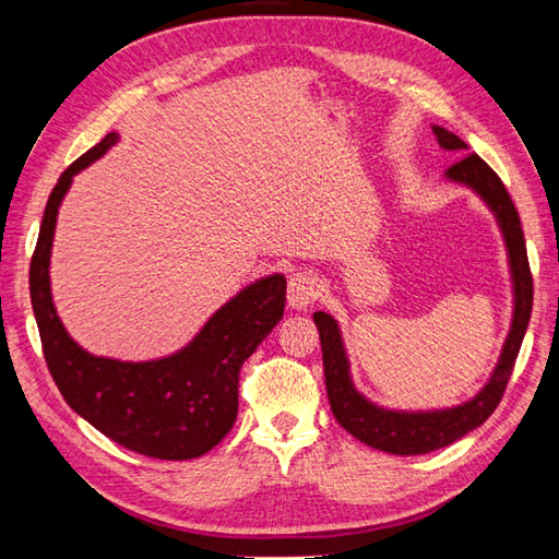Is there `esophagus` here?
<instances>
[{"mask_svg":"<svg viewBox=\"0 0 559 559\" xmlns=\"http://www.w3.org/2000/svg\"><path fill=\"white\" fill-rule=\"evenodd\" d=\"M319 295H322V278L314 271H298L288 281V305L293 310L305 312Z\"/></svg>","mask_w":559,"mask_h":559,"instance_id":"obj_1","label":"esophagus"}]
</instances>
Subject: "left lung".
Listing matches in <instances>:
<instances>
[{"label": "left lung", "mask_w": 559, "mask_h": 559, "mask_svg": "<svg viewBox=\"0 0 559 559\" xmlns=\"http://www.w3.org/2000/svg\"><path fill=\"white\" fill-rule=\"evenodd\" d=\"M437 144L444 151H466V141L456 134L447 132L444 127H432ZM444 180L468 187L476 192L485 206L492 211V216L500 225L504 237L509 273H512V290H514V310L509 334L497 360L495 370L488 382L476 396L459 403L451 408L435 411H396L384 408L379 403L367 399L362 391L355 389L350 374V360L338 322L326 312H314V324L319 329V341H322V358H324V377H326V394L334 418L343 430H348L362 444L386 451L396 456H415L427 454V451L442 449L454 444L456 439L466 437L471 430L490 418L497 403L502 401L509 377H512L521 341L528 329L531 307H533V278L526 257V240L521 230L519 213L514 201L509 197L507 187L500 177L476 153H468L459 163L451 165L444 173Z\"/></svg>", "instance_id": "obj_1"}]
</instances>
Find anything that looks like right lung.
<instances>
[{"mask_svg":"<svg viewBox=\"0 0 559 559\" xmlns=\"http://www.w3.org/2000/svg\"><path fill=\"white\" fill-rule=\"evenodd\" d=\"M120 134L110 132L59 177L31 259V302L45 362L57 389L83 420L112 442L151 459L204 456L237 418V379L286 307V276L257 278L211 314L199 334L158 360H115L93 355L69 336L50 290V257L57 213L71 180L105 156Z\"/></svg>","mask_w":559,"mask_h":559,"instance_id":"1","label":"right lung"}]
</instances>
